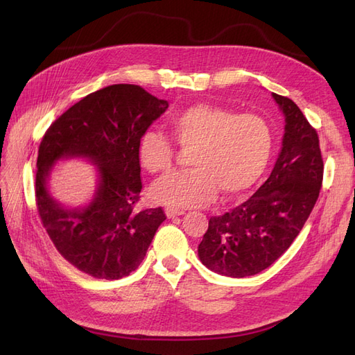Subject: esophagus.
Segmentation results:
<instances>
[{"mask_svg": "<svg viewBox=\"0 0 355 355\" xmlns=\"http://www.w3.org/2000/svg\"><path fill=\"white\" fill-rule=\"evenodd\" d=\"M185 213V210H180V209H178V207H167L166 209V214H167V218H176V216H180V214H184Z\"/></svg>", "mask_w": 355, "mask_h": 355, "instance_id": "1", "label": "esophagus"}]
</instances>
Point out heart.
<instances>
[{"label": "heart", "mask_w": 355, "mask_h": 355, "mask_svg": "<svg viewBox=\"0 0 355 355\" xmlns=\"http://www.w3.org/2000/svg\"><path fill=\"white\" fill-rule=\"evenodd\" d=\"M168 127L194 167L171 173L153 187V197L178 207L206 206L218 194L237 197L257 184L270 163L272 133L262 116L235 114L210 103H194L171 114ZM139 161L149 173H166L175 164L176 146L157 130L137 142Z\"/></svg>", "instance_id": "heart-1"}]
</instances>
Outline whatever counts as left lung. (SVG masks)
I'll list each match as a JSON object with an SVG mask.
<instances>
[{
  "label": "left lung",
  "instance_id": "obj_1",
  "mask_svg": "<svg viewBox=\"0 0 355 355\" xmlns=\"http://www.w3.org/2000/svg\"><path fill=\"white\" fill-rule=\"evenodd\" d=\"M286 116L282 153L265 184L222 216H211L198 245L209 270L234 278L271 266L297 237L323 184V157L315 128L297 105L272 93Z\"/></svg>",
  "mask_w": 355,
  "mask_h": 355
}]
</instances>
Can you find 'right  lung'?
<instances>
[{
	"label": "right lung",
	"instance_id": "add662e5",
	"mask_svg": "<svg viewBox=\"0 0 355 355\" xmlns=\"http://www.w3.org/2000/svg\"><path fill=\"white\" fill-rule=\"evenodd\" d=\"M167 108V101L141 85L114 84L72 105L42 136L37 210L56 250L81 272L102 280L127 277L166 220L161 207H135L142 189L139 137ZM69 156H85L100 167V188L84 209H63L46 189L51 166Z\"/></svg>",
	"mask_w": 355,
	"mask_h": 355
}]
</instances>
